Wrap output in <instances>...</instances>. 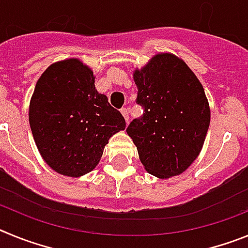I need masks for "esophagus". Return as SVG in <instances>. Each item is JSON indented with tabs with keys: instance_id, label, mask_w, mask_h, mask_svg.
I'll return each mask as SVG.
<instances>
[{
	"instance_id": "34e87169",
	"label": "esophagus",
	"mask_w": 248,
	"mask_h": 248,
	"mask_svg": "<svg viewBox=\"0 0 248 248\" xmlns=\"http://www.w3.org/2000/svg\"><path fill=\"white\" fill-rule=\"evenodd\" d=\"M120 111H122L123 117H124V119H125V123L128 124V123H129V111H128V109L123 108Z\"/></svg>"
}]
</instances>
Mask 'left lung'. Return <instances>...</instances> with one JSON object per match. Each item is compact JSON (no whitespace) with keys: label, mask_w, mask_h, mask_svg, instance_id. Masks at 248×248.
<instances>
[{"label":"left lung","mask_w":248,"mask_h":248,"mask_svg":"<svg viewBox=\"0 0 248 248\" xmlns=\"http://www.w3.org/2000/svg\"><path fill=\"white\" fill-rule=\"evenodd\" d=\"M133 78L144 115L126 128L144 169L159 179L185 171L202 149L211 119L202 84L183 59L157 53Z\"/></svg>","instance_id":"1"}]
</instances>
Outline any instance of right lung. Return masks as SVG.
<instances>
[{"label":"right lung","mask_w":248,"mask_h":248,"mask_svg":"<svg viewBox=\"0 0 248 248\" xmlns=\"http://www.w3.org/2000/svg\"><path fill=\"white\" fill-rule=\"evenodd\" d=\"M92 68L78 58L58 61L37 80L28 110L31 130L48 166L79 177L99 164L105 145L125 120L95 89Z\"/></svg>","instance_id":"add662e5"}]
</instances>
